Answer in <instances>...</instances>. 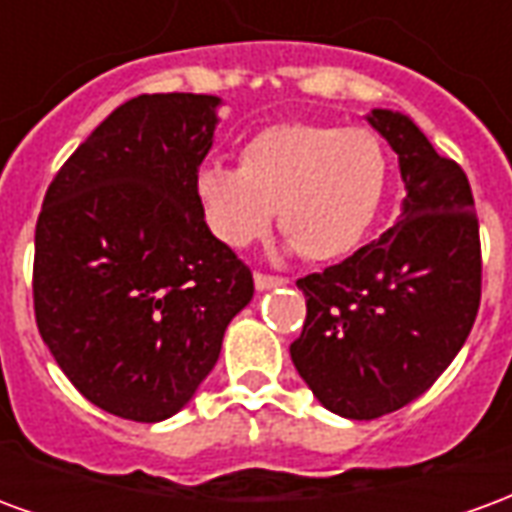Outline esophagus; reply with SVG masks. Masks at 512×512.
<instances>
[{"mask_svg":"<svg viewBox=\"0 0 512 512\" xmlns=\"http://www.w3.org/2000/svg\"><path fill=\"white\" fill-rule=\"evenodd\" d=\"M285 282H288L285 277H274V274H263V271H257V274H255V288L257 290L277 288V285H285Z\"/></svg>","mask_w":512,"mask_h":512,"instance_id":"1","label":"esophagus"}]
</instances>
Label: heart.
<instances>
[{
	"instance_id": "1",
	"label": "heart",
	"mask_w": 512,
	"mask_h": 512,
	"mask_svg": "<svg viewBox=\"0 0 512 512\" xmlns=\"http://www.w3.org/2000/svg\"><path fill=\"white\" fill-rule=\"evenodd\" d=\"M386 150L373 131L332 123H277L246 139L241 164H205L197 197L213 235L227 246L279 227L310 260L354 252L384 202Z\"/></svg>"
}]
</instances>
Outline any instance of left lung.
Wrapping results in <instances>:
<instances>
[{
    "label": "left lung",
    "mask_w": 512,
    "mask_h": 512,
    "mask_svg": "<svg viewBox=\"0 0 512 512\" xmlns=\"http://www.w3.org/2000/svg\"><path fill=\"white\" fill-rule=\"evenodd\" d=\"M406 183L403 216L378 241L296 285L307 321L290 359L323 406L348 419L397 411L447 370L483 290L469 178L406 115L376 109Z\"/></svg>",
    "instance_id": "1"
}]
</instances>
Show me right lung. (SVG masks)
Wrapping results in <instances>:
<instances>
[{
  "instance_id": "1",
  "label": "right lung",
  "mask_w": 512,
  "mask_h": 512,
  "mask_svg": "<svg viewBox=\"0 0 512 512\" xmlns=\"http://www.w3.org/2000/svg\"><path fill=\"white\" fill-rule=\"evenodd\" d=\"M216 106V95H136L73 150L43 197L38 332L71 384L115 417L178 414L255 293L197 197Z\"/></svg>"
}]
</instances>
